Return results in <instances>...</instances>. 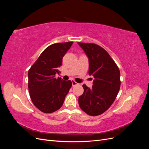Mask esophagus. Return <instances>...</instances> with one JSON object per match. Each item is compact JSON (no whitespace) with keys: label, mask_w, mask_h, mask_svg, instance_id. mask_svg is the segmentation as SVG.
<instances>
[{"label":"esophagus","mask_w":149,"mask_h":149,"mask_svg":"<svg viewBox=\"0 0 149 149\" xmlns=\"http://www.w3.org/2000/svg\"><path fill=\"white\" fill-rule=\"evenodd\" d=\"M78 83H76V81H72V86H76V85H78Z\"/></svg>","instance_id":"1"}]
</instances>
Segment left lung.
Returning a JSON list of instances; mask_svg holds the SVG:
<instances>
[{
    "label": "left lung",
    "mask_w": 149,
    "mask_h": 149,
    "mask_svg": "<svg viewBox=\"0 0 149 149\" xmlns=\"http://www.w3.org/2000/svg\"><path fill=\"white\" fill-rule=\"evenodd\" d=\"M78 44L88 58L89 74L94 78L91 88L83 85L84 93L79 97V106L89 116L100 115L109 109L119 91L120 71L101 47L94 43Z\"/></svg>",
    "instance_id": "1"
}]
</instances>
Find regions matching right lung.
I'll use <instances>...</instances> for the list:
<instances>
[{
    "mask_svg": "<svg viewBox=\"0 0 149 149\" xmlns=\"http://www.w3.org/2000/svg\"><path fill=\"white\" fill-rule=\"evenodd\" d=\"M73 42L48 47L28 72L29 91L33 104L44 113H52L62 106L72 86L70 80L56 78L63 58Z\"/></svg>",
    "mask_w": 149,
    "mask_h": 149,
    "instance_id": "1",
    "label": "right lung"
}]
</instances>
